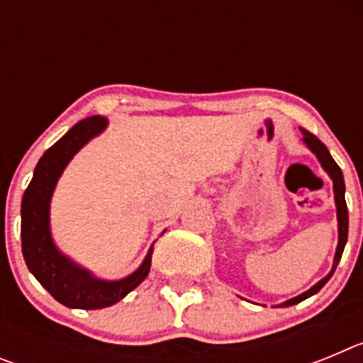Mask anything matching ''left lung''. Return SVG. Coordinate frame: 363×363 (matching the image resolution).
Here are the masks:
<instances>
[{"label": "left lung", "mask_w": 363, "mask_h": 363, "mask_svg": "<svg viewBox=\"0 0 363 363\" xmlns=\"http://www.w3.org/2000/svg\"><path fill=\"white\" fill-rule=\"evenodd\" d=\"M301 134H303V142L307 143V147H309L311 150H313L314 154H316V158L320 160V163H322V167L327 171V174L331 176L333 178V187H335V200H336V211H338V247H336V255H335V264H333V271L327 274L325 278H322V280L318 281L316 285H313L309 291H306L303 294H300V296L296 298H291V300H287L285 303H281L280 307H289V306H294V303H298V301L306 300V298L313 296V294L318 293L320 289H322L323 285L327 284V280L333 277V272H335L336 265H338L340 258H342V252H344V247H345V242H347V230H349V214H347V203H345V184H344V174H342V169H340L338 165H336V162L333 160L331 152H329V149H327L325 145H323L322 142H320L318 138L314 136L313 133H309L307 129H300Z\"/></svg>", "instance_id": "left-lung-1"}]
</instances>
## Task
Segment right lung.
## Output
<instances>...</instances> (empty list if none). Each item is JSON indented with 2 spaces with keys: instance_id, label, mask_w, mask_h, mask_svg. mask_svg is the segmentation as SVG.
I'll use <instances>...</instances> for the list:
<instances>
[{
  "instance_id": "right-lung-1",
  "label": "right lung",
  "mask_w": 363,
  "mask_h": 363,
  "mask_svg": "<svg viewBox=\"0 0 363 363\" xmlns=\"http://www.w3.org/2000/svg\"><path fill=\"white\" fill-rule=\"evenodd\" d=\"M105 127L107 120L101 116H89L74 125L41 156L21 201V249L25 264L45 289L60 303L72 309H104L112 306L136 289L150 271L152 249L147 252L142 267L129 278L120 281L96 280L85 269L60 255L50 238L49 207L57 178L74 154Z\"/></svg>"
}]
</instances>
